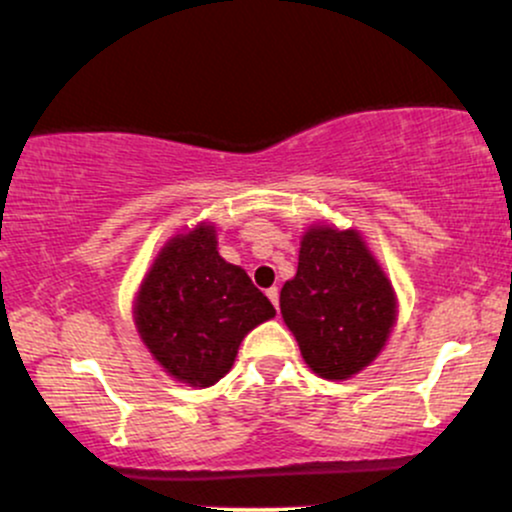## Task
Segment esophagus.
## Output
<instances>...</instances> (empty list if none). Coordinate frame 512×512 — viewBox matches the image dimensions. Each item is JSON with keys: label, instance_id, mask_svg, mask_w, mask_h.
Here are the masks:
<instances>
[{"label": "esophagus", "instance_id": "34e87169", "mask_svg": "<svg viewBox=\"0 0 512 512\" xmlns=\"http://www.w3.org/2000/svg\"><path fill=\"white\" fill-rule=\"evenodd\" d=\"M267 298L274 303V308L279 310V289H276V286H272V289H267Z\"/></svg>", "mask_w": 512, "mask_h": 512}]
</instances>
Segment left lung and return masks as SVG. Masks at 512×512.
I'll return each mask as SVG.
<instances>
[{"label": "left lung", "mask_w": 512, "mask_h": 512, "mask_svg": "<svg viewBox=\"0 0 512 512\" xmlns=\"http://www.w3.org/2000/svg\"><path fill=\"white\" fill-rule=\"evenodd\" d=\"M281 317L303 361L325 380H349L378 358L397 322L392 281L356 228L313 223L298 272L281 289Z\"/></svg>", "instance_id": "obj_1"}]
</instances>
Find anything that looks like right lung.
<instances>
[{
	"instance_id": "obj_1",
	"label": "right lung",
	"mask_w": 512,
	"mask_h": 512,
	"mask_svg": "<svg viewBox=\"0 0 512 512\" xmlns=\"http://www.w3.org/2000/svg\"><path fill=\"white\" fill-rule=\"evenodd\" d=\"M134 325L170 378L211 387L228 373L238 346L276 315L238 264L216 250L214 223L168 238L134 296Z\"/></svg>"
}]
</instances>
